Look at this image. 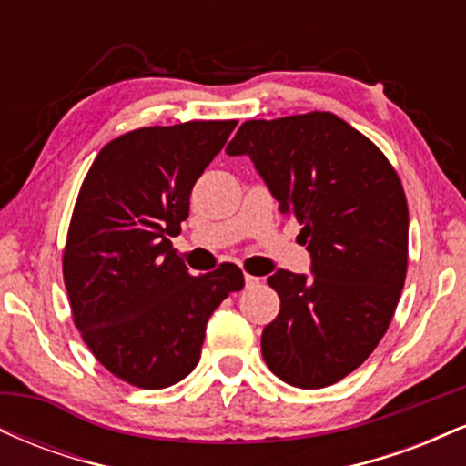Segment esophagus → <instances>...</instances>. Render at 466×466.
<instances>
[{
    "label": "esophagus",
    "mask_w": 466,
    "mask_h": 466,
    "mask_svg": "<svg viewBox=\"0 0 466 466\" xmlns=\"http://www.w3.org/2000/svg\"><path fill=\"white\" fill-rule=\"evenodd\" d=\"M258 285H260V278L245 274V287H258Z\"/></svg>",
    "instance_id": "obj_1"
}]
</instances>
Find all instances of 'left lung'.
Returning a JSON list of instances; mask_svg holds the SVG:
<instances>
[{"label": "left lung", "mask_w": 466, "mask_h": 466, "mask_svg": "<svg viewBox=\"0 0 466 466\" xmlns=\"http://www.w3.org/2000/svg\"><path fill=\"white\" fill-rule=\"evenodd\" d=\"M226 151L249 155L311 254V278H267L280 313L260 337L263 360L289 386H333L377 349L405 285L410 217L397 170L330 111L248 120Z\"/></svg>", "instance_id": "obj_1"}]
</instances>
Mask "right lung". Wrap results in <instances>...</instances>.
Returning <instances> with one entry per match:
<instances>
[{
	"label": "right lung",
	"instance_id": "add662e5",
	"mask_svg": "<svg viewBox=\"0 0 466 466\" xmlns=\"http://www.w3.org/2000/svg\"><path fill=\"white\" fill-rule=\"evenodd\" d=\"M237 120L142 127L96 155L69 221L63 280L80 337L114 377L159 390L201 357L206 324L245 287L234 263L190 276L168 237Z\"/></svg>",
	"mask_w": 466,
	"mask_h": 466
}]
</instances>
